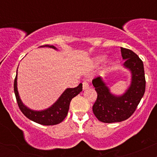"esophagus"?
<instances>
[{
    "instance_id": "34e87169",
    "label": "esophagus",
    "mask_w": 157,
    "mask_h": 157,
    "mask_svg": "<svg viewBox=\"0 0 157 157\" xmlns=\"http://www.w3.org/2000/svg\"><path fill=\"white\" fill-rule=\"evenodd\" d=\"M89 89V82H86V81H84L83 82H82V89L83 90H86Z\"/></svg>"
}]
</instances>
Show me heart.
I'll use <instances>...</instances> for the list:
<instances>
[{
    "label": "heart",
    "instance_id": "1",
    "mask_svg": "<svg viewBox=\"0 0 157 157\" xmlns=\"http://www.w3.org/2000/svg\"><path fill=\"white\" fill-rule=\"evenodd\" d=\"M104 60H105V57H103V56H97V57H95L94 59L95 63L97 64L101 63L103 62Z\"/></svg>",
    "mask_w": 157,
    "mask_h": 157
}]
</instances>
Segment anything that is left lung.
<instances>
[{
	"mask_svg": "<svg viewBox=\"0 0 157 157\" xmlns=\"http://www.w3.org/2000/svg\"><path fill=\"white\" fill-rule=\"evenodd\" d=\"M120 48L122 59L125 60L123 66L131 73V85L125 92L120 96L113 95L101 77L92 80L97 94L93 112L98 120L105 123L122 122L130 117L145 91V71L141 59L131 50Z\"/></svg>",
	"mask_w": 157,
	"mask_h": 157,
	"instance_id": "left-lung-1",
	"label": "left lung"
}]
</instances>
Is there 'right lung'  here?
I'll list each match as a JSON object with an SVG mask.
<instances>
[{
    "instance_id": "add662e5",
    "label": "right lung",
    "mask_w": 157,
    "mask_h": 157,
    "mask_svg": "<svg viewBox=\"0 0 157 157\" xmlns=\"http://www.w3.org/2000/svg\"><path fill=\"white\" fill-rule=\"evenodd\" d=\"M40 47H48L57 49L55 46H50V45H44V46H41ZM17 70L15 82H14V91H15L16 100H17L19 109L27 118L31 120L32 121L40 124V125H54L60 123L67 116L71 100L74 97H76L78 94H80L82 90V83L79 84V86H77L76 88L66 89L64 92L61 94V96L59 97L58 100L51 107L47 109L42 110V111H34V110L26 107L20 98L17 87Z\"/></svg>"
}]
</instances>
